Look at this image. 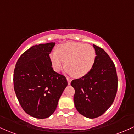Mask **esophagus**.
I'll return each mask as SVG.
<instances>
[{"instance_id":"34e87169","label":"esophagus","mask_w":134,"mask_h":134,"mask_svg":"<svg viewBox=\"0 0 134 134\" xmlns=\"http://www.w3.org/2000/svg\"><path fill=\"white\" fill-rule=\"evenodd\" d=\"M67 82H68V85H70V82H71V81H72L71 79H70V77H67Z\"/></svg>"}]
</instances>
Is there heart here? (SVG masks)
Listing matches in <instances>:
<instances>
[{
    "instance_id": "heart-1",
    "label": "heart",
    "mask_w": 134,
    "mask_h": 134,
    "mask_svg": "<svg viewBox=\"0 0 134 134\" xmlns=\"http://www.w3.org/2000/svg\"><path fill=\"white\" fill-rule=\"evenodd\" d=\"M96 58L94 48L90 45L67 42L58 46L57 52L50 54V60L55 71L65 68L71 76L81 78L92 69Z\"/></svg>"
}]
</instances>
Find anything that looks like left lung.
I'll return each instance as SVG.
<instances>
[{
    "mask_svg": "<svg viewBox=\"0 0 134 134\" xmlns=\"http://www.w3.org/2000/svg\"><path fill=\"white\" fill-rule=\"evenodd\" d=\"M96 58L92 69L82 78L74 79V104L85 117L102 115L114 102L117 92V72L113 61L102 48L93 45Z\"/></svg>",
    "mask_w": 134,
    "mask_h": 134,
    "instance_id": "obj_1",
    "label": "left lung"
}]
</instances>
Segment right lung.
Here are the masks:
<instances>
[{"mask_svg": "<svg viewBox=\"0 0 134 134\" xmlns=\"http://www.w3.org/2000/svg\"><path fill=\"white\" fill-rule=\"evenodd\" d=\"M50 42L31 47L20 55L14 71V87L23 110L37 119L51 116L67 86V79L53 70Z\"/></svg>", "mask_w": 134, "mask_h": 134, "instance_id": "add662e5", "label": "right lung"}]
</instances>
